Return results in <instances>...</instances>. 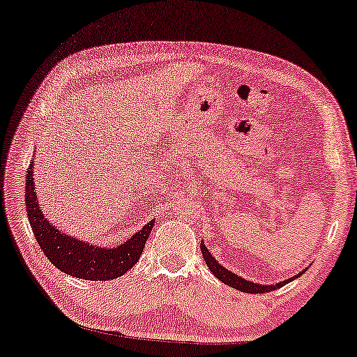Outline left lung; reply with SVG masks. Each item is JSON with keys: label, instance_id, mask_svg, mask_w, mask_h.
Returning a JSON list of instances; mask_svg holds the SVG:
<instances>
[{"label": "left lung", "instance_id": "1", "mask_svg": "<svg viewBox=\"0 0 357 357\" xmlns=\"http://www.w3.org/2000/svg\"><path fill=\"white\" fill-rule=\"evenodd\" d=\"M201 252H202V257H204V260L207 263V266H209V270L213 273V276H217L223 284H227V286L241 290V292H245V294L271 292V290H276L279 287H282L284 284L287 282V281H282V282L276 284V286H260V284H254L250 281H245V279L239 278L238 274H233L231 271H228L227 268L218 265V261L213 260V257L211 255V252L207 250L204 243H201ZM298 276H300V274H298ZM295 278H297V276H294L292 279H295Z\"/></svg>", "mask_w": 357, "mask_h": 357}]
</instances>
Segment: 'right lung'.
<instances>
[{
    "mask_svg": "<svg viewBox=\"0 0 357 357\" xmlns=\"http://www.w3.org/2000/svg\"><path fill=\"white\" fill-rule=\"evenodd\" d=\"M31 167L33 162L29 166L25 182L26 213L33 234L47 260L57 270L87 281H109L128 273L140 259L155 220L145 225L139 233L118 248L100 249L92 248L87 243H79L78 239L57 231L43 215L36 199Z\"/></svg>",
    "mask_w": 357,
    "mask_h": 357,
    "instance_id": "add662e5",
    "label": "right lung"
}]
</instances>
